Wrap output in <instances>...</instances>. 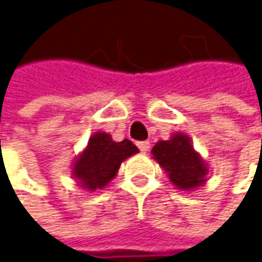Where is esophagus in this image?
Returning <instances> with one entry per match:
<instances>
[{"mask_svg": "<svg viewBox=\"0 0 262 262\" xmlns=\"http://www.w3.org/2000/svg\"><path fill=\"white\" fill-rule=\"evenodd\" d=\"M138 147H140V150H141L143 154H147L149 149H150V143H149V141H140V143H138Z\"/></svg>", "mask_w": 262, "mask_h": 262, "instance_id": "1", "label": "esophagus"}]
</instances>
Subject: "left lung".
I'll use <instances>...</instances> for the list:
<instances>
[{
  "instance_id": "1",
  "label": "left lung",
  "mask_w": 262,
  "mask_h": 262,
  "mask_svg": "<svg viewBox=\"0 0 262 262\" xmlns=\"http://www.w3.org/2000/svg\"><path fill=\"white\" fill-rule=\"evenodd\" d=\"M152 155L179 189L189 191L207 182L208 166L194 150L189 137L185 134L179 132L171 140L158 141Z\"/></svg>"
}]
</instances>
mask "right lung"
<instances>
[{
    "mask_svg": "<svg viewBox=\"0 0 262 262\" xmlns=\"http://www.w3.org/2000/svg\"><path fill=\"white\" fill-rule=\"evenodd\" d=\"M138 154V147L130 141H113L105 132H96L88 140L83 152L73 164V177L88 191H96L107 186L115 179L121 163Z\"/></svg>",
    "mask_w": 262,
    "mask_h": 262,
    "instance_id": "1",
    "label": "right lung"
}]
</instances>
